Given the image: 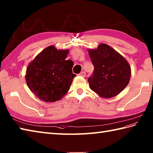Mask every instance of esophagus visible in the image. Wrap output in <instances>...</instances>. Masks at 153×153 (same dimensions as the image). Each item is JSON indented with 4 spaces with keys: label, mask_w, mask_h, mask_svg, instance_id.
I'll return each instance as SVG.
<instances>
[{
    "label": "esophagus",
    "mask_w": 153,
    "mask_h": 153,
    "mask_svg": "<svg viewBox=\"0 0 153 153\" xmlns=\"http://www.w3.org/2000/svg\"><path fill=\"white\" fill-rule=\"evenodd\" d=\"M79 76H82V77H85V76H86V73L85 72V71H82V72H81L79 74Z\"/></svg>",
    "instance_id": "1"
}]
</instances>
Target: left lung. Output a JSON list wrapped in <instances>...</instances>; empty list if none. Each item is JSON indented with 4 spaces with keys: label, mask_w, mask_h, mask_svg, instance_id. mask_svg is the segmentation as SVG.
<instances>
[{
    "label": "left lung",
    "mask_w": 153,
    "mask_h": 153,
    "mask_svg": "<svg viewBox=\"0 0 153 153\" xmlns=\"http://www.w3.org/2000/svg\"><path fill=\"white\" fill-rule=\"evenodd\" d=\"M88 53L94 67L93 74L88 79L90 88L105 98L119 94L130 80L128 62L105 43H100L97 49H88Z\"/></svg>",
    "instance_id": "1"
}]
</instances>
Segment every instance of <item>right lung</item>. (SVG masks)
Here are the masks:
<instances>
[{
  "label": "right lung",
  "mask_w": 153,
  "mask_h": 153,
  "mask_svg": "<svg viewBox=\"0 0 153 153\" xmlns=\"http://www.w3.org/2000/svg\"><path fill=\"white\" fill-rule=\"evenodd\" d=\"M69 51L51 45L43 49L26 69L27 85L39 99L46 102L59 100L67 94L76 74L74 63L66 60Z\"/></svg>",
  "instance_id": "obj_1"
}]
</instances>
